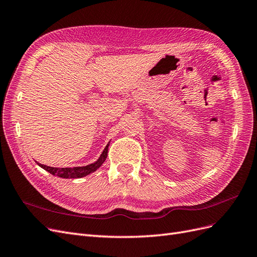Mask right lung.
Wrapping results in <instances>:
<instances>
[{
  "label": "right lung",
  "mask_w": 257,
  "mask_h": 257,
  "mask_svg": "<svg viewBox=\"0 0 257 257\" xmlns=\"http://www.w3.org/2000/svg\"><path fill=\"white\" fill-rule=\"evenodd\" d=\"M110 143H108V145L106 146V148L104 149V151L100 154V157L98 158V160L92 164H89L87 166H82V167H67V168H58V167H50L47 165H43L37 163L42 168H44L45 170H47L48 173H50L53 176H58L60 178H65V179H75V178H82L87 175H90L91 173L95 172L97 168H99L102 166L103 163L106 161L107 158V153H108V146H109Z\"/></svg>",
  "instance_id": "right-lung-1"
}]
</instances>
